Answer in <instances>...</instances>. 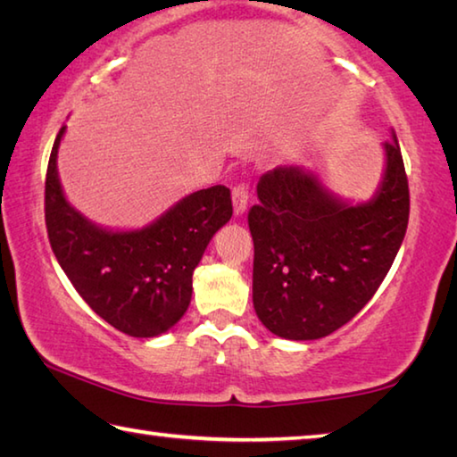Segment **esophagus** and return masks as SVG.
<instances>
[{
  "label": "esophagus",
  "mask_w": 457,
  "mask_h": 457,
  "mask_svg": "<svg viewBox=\"0 0 457 457\" xmlns=\"http://www.w3.org/2000/svg\"><path fill=\"white\" fill-rule=\"evenodd\" d=\"M247 199H250V187L247 183H237L231 189V201H234V213L242 215L247 207Z\"/></svg>",
  "instance_id": "1"
}]
</instances>
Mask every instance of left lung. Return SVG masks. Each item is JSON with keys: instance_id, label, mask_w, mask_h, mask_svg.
I'll use <instances>...</instances> for the list:
<instances>
[{"instance_id": "left-lung-1", "label": "left lung", "mask_w": 457, "mask_h": 457, "mask_svg": "<svg viewBox=\"0 0 457 457\" xmlns=\"http://www.w3.org/2000/svg\"><path fill=\"white\" fill-rule=\"evenodd\" d=\"M383 149V181L365 204L335 197L300 167L260 177V204L247 213L252 298L270 332L290 340L327 337L385 280L407 231L409 185L397 137Z\"/></svg>"}]
</instances>
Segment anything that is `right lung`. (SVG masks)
I'll return each mask as SVG.
<instances>
[{
	"mask_svg": "<svg viewBox=\"0 0 457 457\" xmlns=\"http://www.w3.org/2000/svg\"><path fill=\"white\" fill-rule=\"evenodd\" d=\"M54 141L46 173V229L58 264L92 311L129 337L167 332L191 303L193 270L215 231L229 221L226 185L183 197L151 226L111 231L68 204L60 187Z\"/></svg>",
	"mask_w": 457,
	"mask_h": 457,
	"instance_id": "add662e5",
	"label": "right lung"
}]
</instances>
